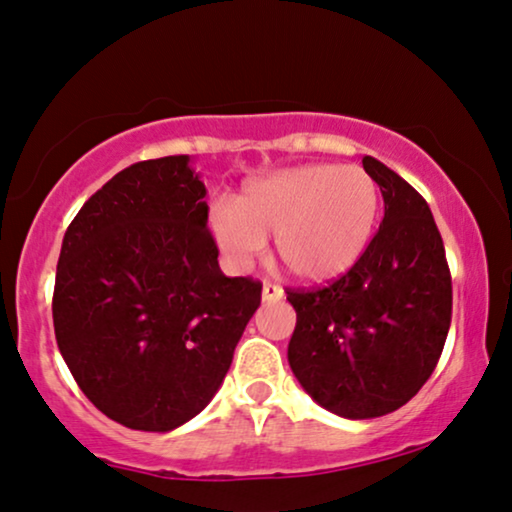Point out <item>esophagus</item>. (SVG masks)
<instances>
[{"label": "esophagus", "mask_w": 512, "mask_h": 512, "mask_svg": "<svg viewBox=\"0 0 512 512\" xmlns=\"http://www.w3.org/2000/svg\"><path fill=\"white\" fill-rule=\"evenodd\" d=\"M263 301L265 303H275V301H282L284 298V291L277 287V284H272V282H265L263 284Z\"/></svg>", "instance_id": "34e87169"}]
</instances>
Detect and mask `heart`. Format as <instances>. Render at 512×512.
Wrapping results in <instances>:
<instances>
[{
    "instance_id": "obj_1",
    "label": "heart",
    "mask_w": 512,
    "mask_h": 512,
    "mask_svg": "<svg viewBox=\"0 0 512 512\" xmlns=\"http://www.w3.org/2000/svg\"><path fill=\"white\" fill-rule=\"evenodd\" d=\"M381 209L378 185L357 164H303L256 178L216 204L209 230L235 270H247L272 235L280 268L305 284L343 277L367 251Z\"/></svg>"
}]
</instances>
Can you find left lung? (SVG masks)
<instances>
[{
	"label": "left lung",
	"instance_id": "1",
	"mask_svg": "<svg viewBox=\"0 0 512 512\" xmlns=\"http://www.w3.org/2000/svg\"><path fill=\"white\" fill-rule=\"evenodd\" d=\"M364 171L386 214L360 261L329 287L289 289V367L331 414L376 418L407 404L433 374L451 322V275L428 202L374 157Z\"/></svg>",
	"mask_w": 512,
	"mask_h": 512
}]
</instances>
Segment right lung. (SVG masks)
<instances>
[{"mask_svg":"<svg viewBox=\"0 0 512 512\" xmlns=\"http://www.w3.org/2000/svg\"><path fill=\"white\" fill-rule=\"evenodd\" d=\"M188 155L131 164L65 230L53 329L82 393L131 430L169 433L218 393L261 284L225 277Z\"/></svg>","mask_w":512,"mask_h":512,"instance_id":"add662e5","label":"right lung"}]
</instances>
